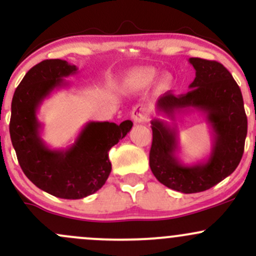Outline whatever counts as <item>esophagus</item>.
Returning a JSON list of instances; mask_svg holds the SVG:
<instances>
[{"mask_svg":"<svg viewBox=\"0 0 256 256\" xmlns=\"http://www.w3.org/2000/svg\"><path fill=\"white\" fill-rule=\"evenodd\" d=\"M147 115H148L147 108L142 104L135 105L132 108V112H131V118H132L135 122H144V121H146Z\"/></svg>","mask_w":256,"mask_h":256,"instance_id":"1","label":"esophagus"}]
</instances>
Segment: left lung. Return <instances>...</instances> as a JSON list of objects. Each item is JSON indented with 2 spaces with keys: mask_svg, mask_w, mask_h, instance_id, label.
I'll list each match as a JSON object with an SVG mask.
<instances>
[{
  "mask_svg": "<svg viewBox=\"0 0 256 256\" xmlns=\"http://www.w3.org/2000/svg\"><path fill=\"white\" fill-rule=\"evenodd\" d=\"M196 78L190 92L174 95L171 90L157 100V110L174 120L182 109L200 110L213 132V146L204 162L184 164L177 157L178 138L164 121H151L152 144L150 167L154 177L171 190L182 193L207 190L233 174L244 152L248 118L240 88L223 64L190 58Z\"/></svg>",
  "mask_w": 256,
  "mask_h": 256,
  "instance_id": "1",
  "label": "left lung"
}]
</instances>
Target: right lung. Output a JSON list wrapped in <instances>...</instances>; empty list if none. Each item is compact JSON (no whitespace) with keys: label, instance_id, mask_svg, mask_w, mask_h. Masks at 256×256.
I'll list each match as a JSON object with an SVG mask.
<instances>
[{"label":"right lung","instance_id":"obj_1","mask_svg":"<svg viewBox=\"0 0 256 256\" xmlns=\"http://www.w3.org/2000/svg\"><path fill=\"white\" fill-rule=\"evenodd\" d=\"M78 72L62 59H47L30 68L17 86L11 105L10 135L18 164L40 190L64 200H80L99 190L112 172L110 148L132 128L130 120L90 121L66 150L49 148L40 138L37 112L43 100L68 85L64 78Z\"/></svg>","mask_w":256,"mask_h":256}]
</instances>
